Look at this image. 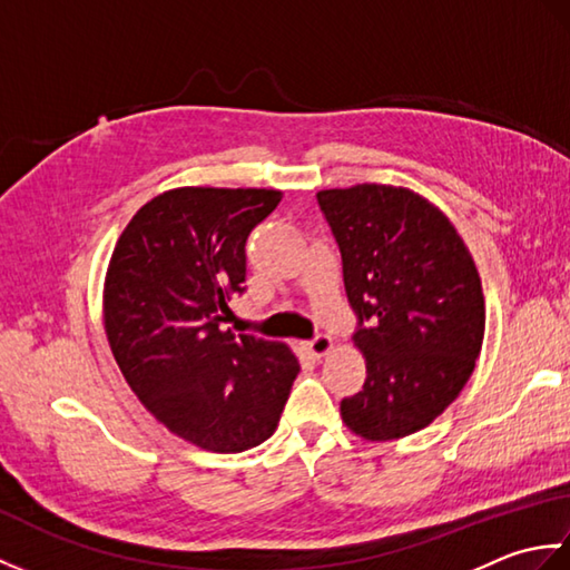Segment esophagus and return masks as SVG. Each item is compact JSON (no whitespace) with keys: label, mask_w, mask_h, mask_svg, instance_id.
Listing matches in <instances>:
<instances>
[{"label":"esophagus","mask_w":570,"mask_h":570,"mask_svg":"<svg viewBox=\"0 0 570 570\" xmlns=\"http://www.w3.org/2000/svg\"><path fill=\"white\" fill-rule=\"evenodd\" d=\"M306 347H308L311 355L323 357L325 353H331V350H333V337L331 335H316L313 341L306 343Z\"/></svg>","instance_id":"34e87169"}]
</instances>
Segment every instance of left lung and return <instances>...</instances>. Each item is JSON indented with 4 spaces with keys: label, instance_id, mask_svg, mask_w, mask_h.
Returning a JSON list of instances; mask_svg holds the SVG:
<instances>
[{
    "label": "left lung",
    "instance_id": "obj_1",
    "mask_svg": "<svg viewBox=\"0 0 570 570\" xmlns=\"http://www.w3.org/2000/svg\"><path fill=\"white\" fill-rule=\"evenodd\" d=\"M316 198L367 360L362 390L341 402L343 421L367 441L416 433L475 370L485 335L475 262L451 220L409 188L362 184Z\"/></svg>",
    "mask_w": 570,
    "mask_h": 570
}]
</instances>
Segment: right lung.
I'll return each mask as SVG.
<instances>
[{
  "instance_id": "right-lung-1",
  "label": "right lung",
  "mask_w": 570,
  "mask_h": 570,
  "mask_svg": "<svg viewBox=\"0 0 570 570\" xmlns=\"http://www.w3.org/2000/svg\"><path fill=\"white\" fill-rule=\"evenodd\" d=\"M278 200L266 188L168 190L131 217L107 269L105 331L131 392L215 453L269 439L301 370L284 343L225 331L247 237Z\"/></svg>"
}]
</instances>
